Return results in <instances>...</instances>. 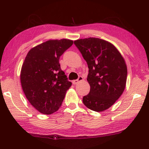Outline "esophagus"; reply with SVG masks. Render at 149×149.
Here are the masks:
<instances>
[{"label":"esophagus","mask_w":149,"mask_h":149,"mask_svg":"<svg viewBox=\"0 0 149 149\" xmlns=\"http://www.w3.org/2000/svg\"><path fill=\"white\" fill-rule=\"evenodd\" d=\"M84 81V78H83V77H82V76H79V78H78L77 79L73 81L72 83H73V84L76 85V84H77L78 83H79V81Z\"/></svg>","instance_id":"esophagus-1"}]
</instances>
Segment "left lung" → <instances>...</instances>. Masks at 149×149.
Segmentation results:
<instances>
[{
	"instance_id": "8db88e82",
	"label": "left lung",
	"mask_w": 149,
	"mask_h": 149,
	"mask_svg": "<svg viewBox=\"0 0 149 149\" xmlns=\"http://www.w3.org/2000/svg\"><path fill=\"white\" fill-rule=\"evenodd\" d=\"M89 68L90 92L83 98L89 109L102 112L122 95L127 81L125 61L114 45L95 37L74 41Z\"/></svg>"
}]
</instances>
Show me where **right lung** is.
<instances>
[{
    "label": "right lung",
    "instance_id": "obj_1",
    "mask_svg": "<svg viewBox=\"0 0 149 149\" xmlns=\"http://www.w3.org/2000/svg\"><path fill=\"white\" fill-rule=\"evenodd\" d=\"M74 43L72 40L51 39L29 50L20 72L25 95L43 114H51L61 107L72 82L60 68L61 55Z\"/></svg>",
    "mask_w": 149,
    "mask_h": 149
}]
</instances>
